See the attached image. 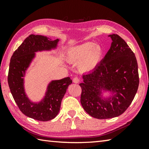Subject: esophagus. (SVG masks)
<instances>
[{"label":"esophagus","mask_w":149,"mask_h":149,"mask_svg":"<svg viewBox=\"0 0 149 149\" xmlns=\"http://www.w3.org/2000/svg\"><path fill=\"white\" fill-rule=\"evenodd\" d=\"M73 82L75 83V84H79L80 82V79L78 77H74V79H73Z\"/></svg>","instance_id":"esophagus-1"}]
</instances>
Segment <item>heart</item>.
Segmentation results:
<instances>
[{"instance_id":"obj_1","label":"heart","mask_w":149,"mask_h":149,"mask_svg":"<svg viewBox=\"0 0 149 149\" xmlns=\"http://www.w3.org/2000/svg\"><path fill=\"white\" fill-rule=\"evenodd\" d=\"M102 49L99 44L87 42L68 49L67 58L69 62L78 63L79 68L83 72L93 70L102 56Z\"/></svg>"}]
</instances>
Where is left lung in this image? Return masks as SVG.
Listing matches in <instances>:
<instances>
[{
    "mask_svg": "<svg viewBox=\"0 0 149 149\" xmlns=\"http://www.w3.org/2000/svg\"><path fill=\"white\" fill-rule=\"evenodd\" d=\"M109 50L92 72L83 75L81 104L87 114L97 119H108L123 114L137 93L139 78L135 54L116 34ZM111 95L105 97L104 93Z\"/></svg>",
    "mask_w": 149,
    "mask_h": 149,
    "instance_id": "1",
    "label": "left lung"
}]
</instances>
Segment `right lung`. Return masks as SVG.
Segmentation results:
<instances>
[{
    "mask_svg": "<svg viewBox=\"0 0 149 149\" xmlns=\"http://www.w3.org/2000/svg\"><path fill=\"white\" fill-rule=\"evenodd\" d=\"M60 40L30 35L13 53L10 62L8 83L15 102L21 112L34 120L46 122L58 114L62 100L72 81L70 77L52 80L48 84L45 96L39 102H33L27 95L24 78L27 69L36 57L37 52L56 49Z\"/></svg>",
    "mask_w": 149,
    "mask_h": 149,
    "instance_id": "obj_1",
    "label": "right lung"
}]
</instances>
